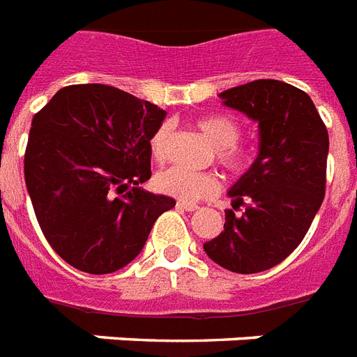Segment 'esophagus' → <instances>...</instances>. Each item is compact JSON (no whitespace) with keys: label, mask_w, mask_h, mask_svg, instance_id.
Wrapping results in <instances>:
<instances>
[{"label":"esophagus","mask_w":357,"mask_h":357,"mask_svg":"<svg viewBox=\"0 0 357 357\" xmlns=\"http://www.w3.org/2000/svg\"><path fill=\"white\" fill-rule=\"evenodd\" d=\"M176 207L181 209V211H196V209H198V206H195V204H187V202H178Z\"/></svg>","instance_id":"1"}]
</instances>
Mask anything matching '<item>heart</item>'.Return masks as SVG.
I'll return each instance as SVG.
<instances>
[{
	"label": "heart",
	"mask_w": 357,
	"mask_h": 357,
	"mask_svg": "<svg viewBox=\"0 0 357 357\" xmlns=\"http://www.w3.org/2000/svg\"><path fill=\"white\" fill-rule=\"evenodd\" d=\"M196 128L217 148L215 155L220 167L235 176L248 172L254 162V153L250 148L237 142L241 137V123L234 116L211 114L206 119L196 120ZM168 142H170V128L168 123H161L148 140V150L153 161L162 162L167 159ZM155 187L159 192L174 196L179 202H196L215 195L218 190V179L213 174L190 172L185 168L170 167L157 174Z\"/></svg>",
	"instance_id": "obj_1"
}]
</instances>
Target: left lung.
<instances>
[{
  "mask_svg": "<svg viewBox=\"0 0 357 357\" xmlns=\"http://www.w3.org/2000/svg\"><path fill=\"white\" fill-rule=\"evenodd\" d=\"M259 126V153L229 189L224 231L204 244L217 265L237 274L268 271L302 243L326 192L328 129L304 91L257 79L220 94Z\"/></svg>",
  "mask_w": 357,
  "mask_h": 357,
  "instance_id": "1",
  "label": "left lung"
}]
</instances>
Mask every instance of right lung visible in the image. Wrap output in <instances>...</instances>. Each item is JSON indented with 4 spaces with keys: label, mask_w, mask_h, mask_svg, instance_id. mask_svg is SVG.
Returning a JSON list of instances; mask_svg holds the SVG:
<instances>
[{
    "label": "right lung",
    "mask_w": 357,
    "mask_h": 357,
    "mask_svg": "<svg viewBox=\"0 0 357 357\" xmlns=\"http://www.w3.org/2000/svg\"><path fill=\"white\" fill-rule=\"evenodd\" d=\"M165 114L92 83L64 86L33 116L27 192L50 246L77 271L109 274L131 263L159 215L176 206L139 187L151 178L148 140Z\"/></svg>",
    "instance_id": "right-lung-1"
}]
</instances>
